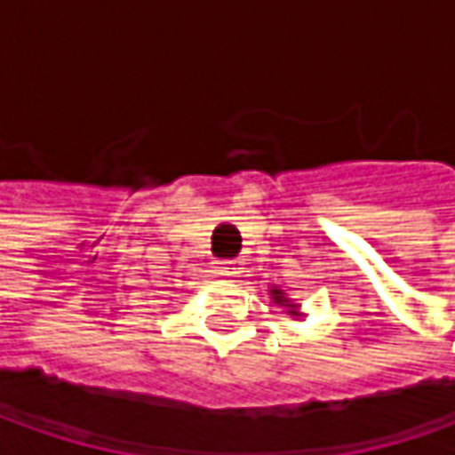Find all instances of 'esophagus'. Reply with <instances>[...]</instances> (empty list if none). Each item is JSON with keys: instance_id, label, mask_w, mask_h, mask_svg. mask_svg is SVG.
Here are the masks:
<instances>
[{"instance_id": "esophagus-1", "label": "esophagus", "mask_w": 455, "mask_h": 455, "mask_svg": "<svg viewBox=\"0 0 455 455\" xmlns=\"http://www.w3.org/2000/svg\"><path fill=\"white\" fill-rule=\"evenodd\" d=\"M213 272L221 276H236L239 275V267L236 261H227V259H216L213 261Z\"/></svg>"}]
</instances>
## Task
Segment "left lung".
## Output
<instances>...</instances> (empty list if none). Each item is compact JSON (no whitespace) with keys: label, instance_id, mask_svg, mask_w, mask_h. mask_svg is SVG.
Returning <instances> with one entry per match:
<instances>
[{"label":"left lung","instance_id":"8db88e82","mask_svg":"<svg viewBox=\"0 0 455 455\" xmlns=\"http://www.w3.org/2000/svg\"><path fill=\"white\" fill-rule=\"evenodd\" d=\"M272 294H275V302H279V305H284V302H287V299L282 297V291L279 290H272Z\"/></svg>","mask_w":455,"mask_h":455}]
</instances>
